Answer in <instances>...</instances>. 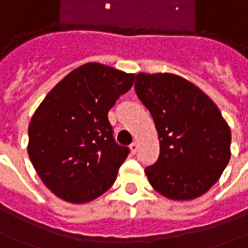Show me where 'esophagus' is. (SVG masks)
<instances>
[{
    "label": "esophagus",
    "mask_w": 248,
    "mask_h": 248,
    "mask_svg": "<svg viewBox=\"0 0 248 248\" xmlns=\"http://www.w3.org/2000/svg\"><path fill=\"white\" fill-rule=\"evenodd\" d=\"M137 150H138V143H137V142H133V143L130 145V153L136 154Z\"/></svg>",
    "instance_id": "esophagus-1"
}]
</instances>
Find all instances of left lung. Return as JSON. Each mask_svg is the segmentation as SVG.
I'll return each instance as SVG.
<instances>
[{
  "label": "left lung",
  "mask_w": 248,
  "mask_h": 248,
  "mask_svg": "<svg viewBox=\"0 0 248 248\" xmlns=\"http://www.w3.org/2000/svg\"><path fill=\"white\" fill-rule=\"evenodd\" d=\"M134 87L160 138V157L145 169L150 185L177 202L204 195L231 157V130L217 106L173 74L140 72Z\"/></svg>",
  "instance_id": "obj_1"
}]
</instances>
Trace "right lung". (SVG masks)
<instances>
[{
  "instance_id": "add662e5",
  "label": "right lung",
  "mask_w": 248,
  "mask_h": 248,
  "mask_svg": "<svg viewBox=\"0 0 248 248\" xmlns=\"http://www.w3.org/2000/svg\"><path fill=\"white\" fill-rule=\"evenodd\" d=\"M133 82V74L83 64L34 111L28 154L41 181L64 202H91L114 184L130 150L114 141L107 114Z\"/></svg>"
}]
</instances>
